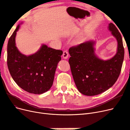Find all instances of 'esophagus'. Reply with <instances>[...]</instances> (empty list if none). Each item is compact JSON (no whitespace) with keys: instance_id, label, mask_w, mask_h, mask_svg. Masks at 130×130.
Instances as JSON below:
<instances>
[{"instance_id":"34e87169","label":"esophagus","mask_w":130,"mask_h":130,"mask_svg":"<svg viewBox=\"0 0 130 130\" xmlns=\"http://www.w3.org/2000/svg\"><path fill=\"white\" fill-rule=\"evenodd\" d=\"M62 57H63L64 59H67L69 57V53L67 50H65L63 52V53H62Z\"/></svg>"}]
</instances>
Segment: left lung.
I'll use <instances>...</instances> for the list:
<instances>
[{
    "instance_id": "1",
    "label": "left lung",
    "mask_w": 130,
    "mask_h": 130,
    "mask_svg": "<svg viewBox=\"0 0 130 130\" xmlns=\"http://www.w3.org/2000/svg\"><path fill=\"white\" fill-rule=\"evenodd\" d=\"M108 28L118 43L116 55L110 59L103 60L96 56L93 40L69 50V62L75 84L84 95H95L106 91L114 85L120 73L124 57L122 37L113 24H108Z\"/></svg>"
}]
</instances>
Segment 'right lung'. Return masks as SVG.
Wrapping results in <instances>:
<instances>
[{"mask_svg":"<svg viewBox=\"0 0 130 130\" xmlns=\"http://www.w3.org/2000/svg\"><path fill=\"white\" fill-rule=\"evenodd\" d=\"M20 24L8 41V69L11 77L20 88L31 93L42 94L52 86L62 51L43 44L38 51L31 55L27 56L21 53L15 46V36Z\"/></svg>","mask_w":130,"mask_h":130,"instance_id":"right-lung-1","label":"right lung"}]
</instances>
